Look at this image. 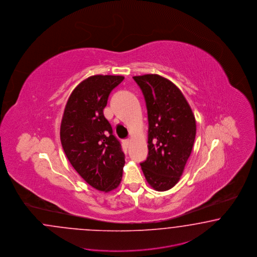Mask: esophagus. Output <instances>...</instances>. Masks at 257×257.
<instances>
[{
	"instance_id": "esophagus-1",
	"label": "esophagus",
	"mask_w": 257,
	"mask_h": 257,
	"mask_svg": "<svg viewBox=\"0 0 257 257\" xmlns=\"http://www.w3.org/2000/svg\"><path fill=\"white\" fill-rule=\"evenodd\" d=\"M130 144H131V140L130 139H125L123 141V145H124L125 148H128L130 147Z\"/></svg>"
}]
</instances>
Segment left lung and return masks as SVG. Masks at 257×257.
<instances>
[{"instance_id": "obj_1", "label": "left lung", "mask_w": 257, "mask_h": 257, "mask_svg": "<svg viewBox=\"0 0 257 257\" xmlns=\"http://www.w3.org/2000/svg\"><path fill=\"white\" fill-rule=\"evenodd\" d=\"M148 109L149 155L142 170L155 190H169L179 182L196 137V119L180 89L158 75L133 76Z\"/></svg>"}]
</instances>
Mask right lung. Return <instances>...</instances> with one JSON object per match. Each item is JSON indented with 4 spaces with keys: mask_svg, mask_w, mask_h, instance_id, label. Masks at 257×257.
<instances>
[{
    "mask_svg": "<svg viewBox=\"0 0 257 257\" xmlns=\"http://www.w3.org/2000/svg\"><path fill=\"white\" fill-rule=\"evenodd\" d=\"M121 75H92L79 83L67 101L60 141L75 171L93 188L109 192L122 180L124 154L105 118L111 91Z\"/></svg>",
    "mask_w": 257,
    "mask_h": 257,
    "instance_id": "right-lung-1",
    "label": "right lung"
}]
</instances>
